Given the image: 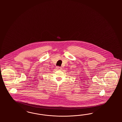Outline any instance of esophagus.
I'll list each match as a JSON object with an SVG mask.
<instances>
[{"label": "esophagus", "instance_id": "34e87169", "mask_svg": "<svg viewBox=\"0 0 122 122\" xmlns=\"http://www.w3.org/2000/svg\"><path fill=\"white\" fill-rule=\"evenodd\" d=\"M56 68L57 70H61L62 69V67H61L60 66H56Z\"/></svg>", "mask_w": 122, "mask_h": 122}]
</instances>
